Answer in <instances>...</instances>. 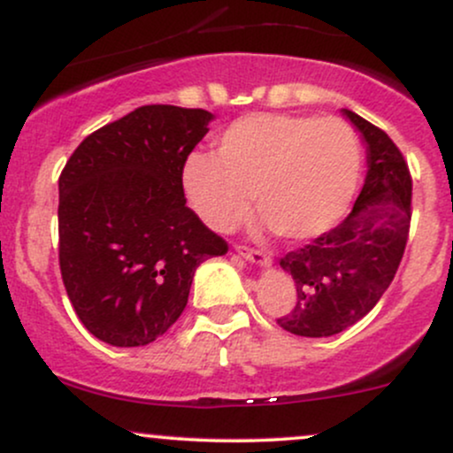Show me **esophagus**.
<instances>
[{"label": "esophagus", "instance_id": "34e87169", "mask_svg": "<svg viewBox=\"0 0 453 453\" xmlns=\"http://www.w3.org/2000/svg\"><path fill=\"white\" fill-rule=\"evenodd\" d=\"M236 253L241 257H244V259H249V262H253V264H257V266H268L270 264V257L266 256V253L264 251H257V249H249L247 244H236Z\"/></svg>", "mask_w": 453, "mask_h": 453}]
</instances>
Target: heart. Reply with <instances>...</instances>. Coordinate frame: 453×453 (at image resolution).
Here are the masks:
<instances>
[{"label": "heart", "mask_w": 453, "mask_h": 453, "mask_svg": "<svg viewBox=\"0 0 453 453\" xmlns=\"http://www.w3.org/2000/svg\"><path fill=\"white\" fill-rule=\"evenodd\" d=\"M360 168V140L342 119L259 112L223 129L215 155H189L180 180L189 206L211 230H234L253 194L274 232L304 242L342 219Z\"/></svg>", "instance_id": "obj_1"}]
</instances>
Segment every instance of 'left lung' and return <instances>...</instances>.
<instances>
[{"label":"left lung","mask_w":453,"mask_h":453,"mask_svg":"<svg viewBox=\"0 0 453 453\" xmlns=\"http://www.w3.org/2000/svg\"><path fill=\"white\" fill-rule=\"evenodd\" d=\"M342 112L360 129L368 150L360 196L342 223L280 257L298 296L277 324L309 339L339 334L379 303L409 238L413 180L407 161L383 129L360 114Z\"/></svg>","instance_id":"8db88e82"}]
</instances>
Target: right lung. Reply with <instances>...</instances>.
Masks as SVG:
<instances>
[{
  "label": "right lung",
  "instance_id": "obj_1",
  "mask_svg": "<svg viewBox=\"0 0 453 453\" xmlns=\"http://www.w3.org/2000/svg\"><path fill=\"white\" fill-rule=\"evenodd\" d=\"M212 114L140 106L78 144L59 176V268L96 339L140 347L179 319L196 268L227 242L185 204L183 165Z\"/></svg>",
  "mask_w": 453,
  "mask_h": 453
}]
</instances>
